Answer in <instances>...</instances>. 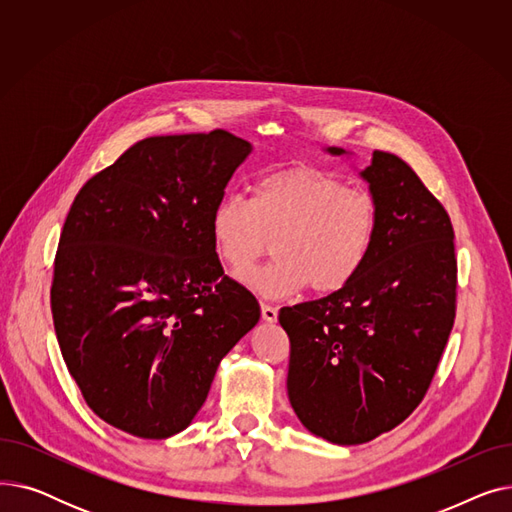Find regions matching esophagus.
Instances as JSON below:
<instances>
[{"label":"esophagus","instance_id":"obj_1","mask_svg":"<svg viewBox=\"0 0 512 512\" xmlns=\"http://www.w3.org/2000/svg\"><path fill=\"white\" fill-rule=\"evenodd\" d=\"M261 317L263 321H267V324H274V321L278 319V309L272 307V305H261Z\"/></svg>","mask_w":512,"mask_h":512}]
</instances>
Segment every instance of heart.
I'll list each match as a JSON object with an SVG mask.
<instances>
[{
  "label": "heart",
  "mask_w": 512,
  "mask_h": 512,
  "mask_svg": "<svg viewBox=\"0 0 512 512\" xmlns=\"http://www.w3.org/2000/svg\"><path fill=\"white\" fill-rule=\"evenodd\" d=\"M378 228L371 193L309 166L259 178L251 203L224 197L209 218L213 251L234 276L247 274L274 240L276 259L245 278L267 301L290 299L307 286L315 294L346 288L367 265Z\"/></svg>",
  "instance_id": "obj_1"
}]
</instances>
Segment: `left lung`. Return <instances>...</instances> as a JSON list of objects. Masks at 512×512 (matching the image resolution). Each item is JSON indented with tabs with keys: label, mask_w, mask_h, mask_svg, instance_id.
Returning a JSON list of instances; mask_svg holds the SVG:
<instances>
[{
	"label": "left lung",
	"mask_w": 512,
	"mask_h": 512,
	"mask_svg": "<svg viewBox=\"0 0 512 512\" xmlns=\"http://www.w3.org/2000/svg\"><path fill=\"white\" fill-rule=\"evenodd\" d=\"M332 157H353L328 147ZM359 176L380 207L363 272L328 297L280 309L288 400L313 436L365 444L423 400L454 324V230L400 157L373 151Z\"/></svg>",
	"instance_id": "left-lung-1"
}]
</instances>
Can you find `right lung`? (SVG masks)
Here are the masks:
<instances>
[{"mask_svg":"<svg viewBox=\"0 0 512 512\" xmlns=\"http://www.w3.org/2000/svg\"><path fill=\"white\" fill-rule=\"evenodd\" d=\"M251 151L226 130L151 137L93 176L68 211L53 326L87 405L126 434L166 440L191 425L220 361L261 317L209 236Z\"/></svg>","mask_w":512,"mask_h":512,"instance_id":"obj_1","label":"right lung"}]
</instances>
